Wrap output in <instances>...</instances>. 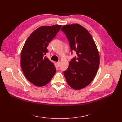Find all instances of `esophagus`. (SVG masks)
Returning <instances> with one entry per match:
<instances>
[{"mask_svg": "<svg viewBox=\"0 0 122 122\" xmlns=\"http://www.w3.org/2000/svg\"><path fill=\"white\" fill-rule=\"evenodd\" d=\"M57 66H58L59 67V66H60V63L59 62H57Z\"/></svg>", "mask_w": 122, "mask_h": 122, "instance_id": "obj_1", "label": "esophagus"}]
</instances>
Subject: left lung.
<instances>
[{"instance_id":"left-lung-1","label":"left lung","mask_w":122,"mask_h":122,"mask_svg":"<svg viewBox=\"0 0 122 122\" xmlns=\"http://www.w3.org/2000/svg\"><path fill=\"white\" fill-rule=\"evenodd\" d=\"M61 30L67 37L71 53L76 56L70 62L64 75L68 84L75 89L87 86L94 79L99 66V54L93 38L78 24L63 25Z\"/></svg>"}]
</instances>
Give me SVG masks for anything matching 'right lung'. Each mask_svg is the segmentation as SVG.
<instances>
[{
  "instance_id": "right-lung-1",
  "label": "right lung",
  "mask_w": 122,
  "mask_h": 122,
  "mask_svg": "<svg viewBox=\"0 0 122 122\" xmlns=\"http://www.w3.org/2000/svg\"><path fill=\"white\" fill-rule=\"evenodd\" d=\"M62 25L42 26L28 38L22 50L21 65L28 80L36 86L47 84L56 71L54 64L46 57L47 47L56 36Z\"/></svg>"
}]
</instances>
